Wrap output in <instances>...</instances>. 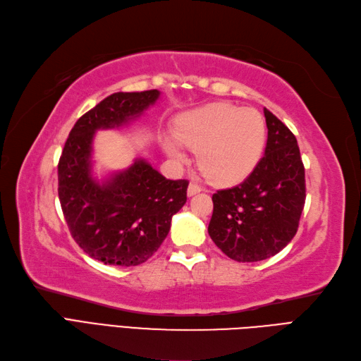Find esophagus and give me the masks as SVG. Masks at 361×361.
<instances>
[{
	"label": "esophagus",
	"mask_w": 361,
	"mask_h": 361,
	"mask_svg": "<svg viewBox=\"0 0 361 361\" xmlns=\"http://www.w3.org/2000/svg\"><path fill=\"white\" fill-rule=\"evenodd\" d=\"M200 191H202L200 186L195 185V183H190V185H188V191H186V192H188V195L191 197V195H195V194H198V192H200Z\"/></svg>",
	"instance_id": "obj_1"
}]
</instances>
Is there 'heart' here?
Wrapping results in <instances>:
<instances>
[{
	"mask_svg": "<svg viewBox=\"0 0 361 361\" xmlns=\"http://www.w3.org/2000/svg\"><path fill=\"white\" fill-rule=\"evenodd\" d=\"M161 145L178 164L188 161V147L198 149V164L210 179L235 183L250 175L263 155L266 122L255 109L214 103L183 115L175 135H164Z\"/></svg>",
	"mask_w": 361,
	"mask_h": 361,
	"instance_id": "b5f03b06",
	"label": "heart"
}]
</instances>
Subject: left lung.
Returning <instances> with one entry per match:
<instances>
[{"mask_svg": "<svg viewBox=\"0 0 361 361\" xmlns=\"http://www.w3.org/2000/svg\"><path fill=\"white\" fill-rule=\"evenodd\" d=\"M267 145L242 183L212 195L209 235L234 261L254 263L276 255L299 228L306 185L295 135L264 109Z\"/></svg>", "mask_w": 361, "mask_h": 361, "instance_id": "1", "label": "left lung"}]
</instances>
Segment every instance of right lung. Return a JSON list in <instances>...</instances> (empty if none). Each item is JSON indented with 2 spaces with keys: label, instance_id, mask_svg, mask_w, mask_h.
I'll return each mask as SVG.
<instances>
[{
  "label": "right lung",
  "instance_id": "1",
  "mask_svg": "<svg viewBox=\"0 0 361 361\" xmlns=\"http://www.w3.org/2000/svg\"><path fill=\"white\" fill-rule=\"evenodd\" d=\"M159 91L115 92L78 119L58 164V195L73 239L90 257L114 266H139L167 238L171 216L186 203L188 180L166 179L145 159L92 178L97 130L119 128L155 104Z\"/></svg>",
  "mask_w": 361,
  "mask_h": 361
}]
</instances>
